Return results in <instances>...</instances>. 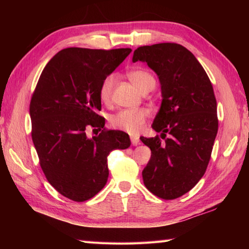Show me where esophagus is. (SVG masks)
<instances>
[{
    "label": "esophagus",
    "instance_id": "34e87169",
    "mask_svg": "<svg viewBox=\"0 0 249 249\" xmlns=\"http://www.w3.org/2000/svg\"><path fill=\"white\" fill-rule=\"evenodd\" d=\"M130 142H132V145L133 146H136V145H138L140 144V137H137V136H130Z\"/></svg>",
    "mask_w": 249,
    "mask_h": 249
}]
</instances>
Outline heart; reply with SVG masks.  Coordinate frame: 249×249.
<instances>
[{"label": "heart", "mask_w": 249, "mask_h": 249, "mask_svg": "<svg viewBox=\"0 0 249 249\" xmlns=\"http://www.w3.org/2000/svg\"><path fill=\"white\" fill-rule=\"evenodd\" d=\"M127 77L135 87L142 93L149 89H154L156 80L154 75L145 69H134L127 73ZM116 77L115 74H108L103 79L100 86V99L103 103L111 102L113 89H114ZM149 115L146 108H125L116 112L109 116V124L116 129L124 130L129 134H137L144 126L147 117Z\"/></svg>", "instance_id": "1"}]
</instances>
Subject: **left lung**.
<instances>
[{"mask_svg": "<svg viewBox=\"0 0 249 249\" xmlns=\"http://www.w3.org/2000/svg\"><path fill=\"white\" fill-rule=\"evenodd\" d=\"M136 61L158 75L162 100L151 127L165 140L141 137L151 150L142 180L153 195L174 200L190 191L209 165L218 128L215 95L203 67L179 44L138 47Z\"/></svg>", "mask_w": 249, "mask_h": 249, "instance_id": "8db88e82", "label": "left lung"}]
</instances>
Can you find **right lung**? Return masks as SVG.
Wrapping results in <instances>:
<instances>
[{
  "label": "right lung",
  "mask_w": 249,
  "mask_h": 249,
  "mask_svg": "<svg viewBox=\"0 0 249 249\" xmlns=\"http://www.w3.org/2000/svg\"><path fill=\"white\" fill-rule=\"evenodd\" d=\"M130 52L62 49L46 65L33 93L32 138L40 167L48 182L72 201H87L102 190L108 178L107 156L130 146L127 134L107 130L98 114L101 83ZM89 127L101 133L89 139Z\"/></svg>",
  "instance_id": "right-lung-1"
}]
</instances>
